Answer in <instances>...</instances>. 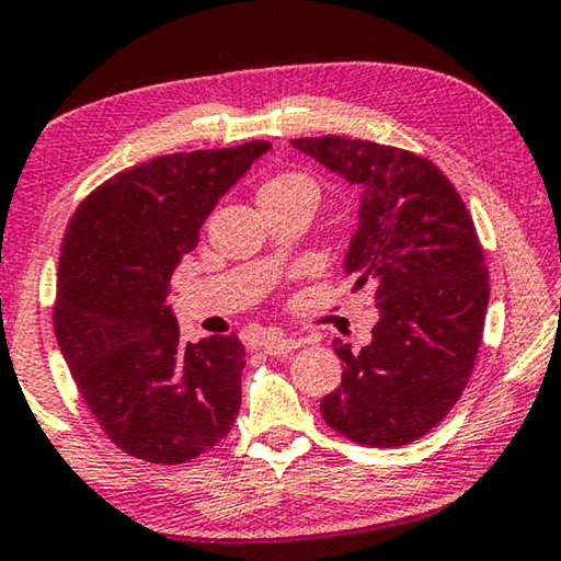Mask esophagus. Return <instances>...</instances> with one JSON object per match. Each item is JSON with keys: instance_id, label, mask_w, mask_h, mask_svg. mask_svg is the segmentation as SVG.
Instances as JSON below:
<instances>
[{"instance_id": "obj_1", "label": "esophagus", "mask_w": 561, "mask_h": 561, "mask_svg": "<svg viewBox=\"0 0 561 561\" xmlns=\"http://www.w3.org/2000/svg\"><path fill=\"white\" fill-rule=\"evenodd\" d=\"M260 350L264 354H272V357H279V354H287L291 350H297L301 340H291V336H282V334H264L260 342Z\"/></svg>"}]
</instances>
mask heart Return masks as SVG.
Instances as JSON below:
<instances>
[{"label":"heart","mask_w":561,"mask_h":561,"mask_svg":"<svg viewBox=\"0 0 561 561\" xmlns=\"http://www.w3.org/2000/svg\"><path fill=\"white\" fill-rule=\"evenodd\" d=\"M291 194H307V197L317 199L319 186L312 176L299 174V172H284L272 176L260 186V199L264 197H291Z\"/></svg>","instance_id":"b5f03b06"}]
</instances>
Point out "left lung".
I'll use <instances>...</instances> for the list:
<instances>
[{
  "mask_svg": "<svg viewBox=\"0 0 561 561\" xmlns=\"http://www.w3.org/2000/svg\"><path fill=\"white\" fill-rule=\"evenodd\" d=\"M291 147L362 190L344 272L354 289L375 287L379 309L362 352L334 340L342 385L319 409L346 439L402 447L434 430L472 377L489 305L474 221L430 159L346 137Z\"/></svg>",
  "mask_w": 561,
  "mask_h": 561,
  "instance_id": "8db88e82",
  "label": "left lung"
}]
</instances>
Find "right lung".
I'll list each match as a JSON object with an SVG mask.
<instances>
[{
    "label": "right lung",
    "mask_w": 561,
    "mask_h": 561,
    "mask_svg": "<svg viewBox=\"0 0 561 561\" xmlns=\"http://www.w3.org/2000/svg\"><path fill=\"white\" fill-rule=\"evenodd\" d=\"M270 149L154 157L96 186L69 221L55 334L89 412L131 457L182 465L232 430L244 346L237 334L184 344L169 279L221 194Z\"/></svg>",
    "instance_id": "add662e5"
}]
</instances>
